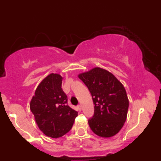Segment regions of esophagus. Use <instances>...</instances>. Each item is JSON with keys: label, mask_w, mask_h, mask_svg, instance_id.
<instances>
[{"label": "esophagus", "mask_w": 161, "mask_h": 161, "mask_svg": "<svg viewBox=\"0 0 161 161\" xmlns=\"http://www.w3.org/2000/svg\"><path fill=\"white\" fill-rule=\"evenodd\" d=\"M77 109H78V110L80 111V110H82V106H81V105H78V106H77Z\"/></svg>", "instance_id": "esophagus-1"}]
</instances>
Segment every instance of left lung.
I'll list each match as a JSON object with an SVG mask.
<instances>
[{
  "label": "left lung",
  "instance_id": "left-lung-1",
  "mask_svg": "<svg viewBox=\"0 0 161 161\" xmlns=\"http://www.w3.org/2000/svg\"><path fill=\"white\" fill-rule=\"evenodd\" d=\"M91 93L95 112L88 119L92 132L98 136H115L124 125L129 108L126 92L110 72L96 67L79 75Z\"/></svg>",
  "mask_w": 161,
  "mask_h": 161
}]
</instances>
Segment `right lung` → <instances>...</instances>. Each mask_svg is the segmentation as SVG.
<instances>
[{
    "label": "right lung",
    "instance_id": "right-lung-1",
    "mask_svg": "<svg viewBox=\"0 0 161 161\" xmlns=\"http://www.w3.org/2000/svg\"><path fill=\"white\" fill-rule=\"evenodd\" d=\"M62 77L51 73L42 80L30 102L38 128L47 136L59 138L71 129L78 112L68 105Z\"/></svg>",
    "mask_w": 161,
    "mask_h": 161
}]
</instances>
